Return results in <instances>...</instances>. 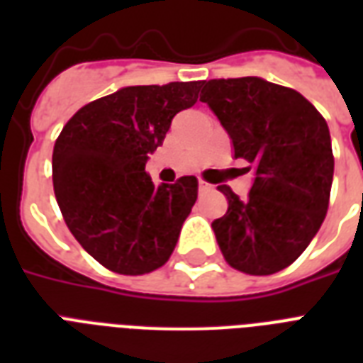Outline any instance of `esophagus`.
Listing matches in <instances>:
<instances>
[{"label":"esophagus","mask_w":363,"mask_h":363,"mask_svg":"<svg viewBox=\"0 0 363 363\" xmlns=\"http://www.w3.org/2000/svg\"><path fill=\"white\" fill-rule=\"evenodd\" d=\"M198 186H199V192H207V190H211V184L209 182H205L203 179H199Z\"/></svg>","instance_id":"1"}]
</instances>
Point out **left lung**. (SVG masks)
Instances as JSON below:
<instances>
[{
    "label": "left lung",
    "mask_w": 363,
    "mask_h": 363,
    "mask_svg": "<svg viewBox=\"0 0 363 363\" xmlns=\"http://www.w3.org/2000/svg\"><path fill=\"white\" fill-rule=\"evenodd\" d=\"M199 99L247 160L254 182L247 199L218 186L226 215L213 222L233 269L273 275L299 258L326 218L333 181L332 139L315 105L292 88L259 77L201 82Z\"/></svg>",
    "instance_id": "obj_1"
}]
</instances>
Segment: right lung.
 <instances>
[{"label":"right lung","mask_w":363,"mask_h":363,"mask_svg":"<svg viewBox=\"0 0 363 363\" xmlns=\"http://www.w3.org/2000/svg\"><path fill=\"white\" fill-rule=\"evenodd\" d=\"M201 81L125 86L84 105L56 139L52 181L64 220L92 258L121 275L169 259L198 199V179L154 186L148 154L177 113L198 101Z\"/></svg>","instance_id":"1"}]
</instances>
